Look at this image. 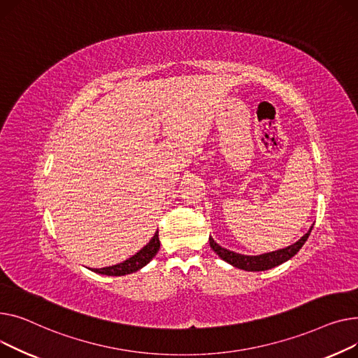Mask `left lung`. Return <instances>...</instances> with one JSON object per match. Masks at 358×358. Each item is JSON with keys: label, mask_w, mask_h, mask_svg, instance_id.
<instances>
[{"label": "left lung", "mask_w": 358, "mask_h": 358, "mask_svg": "<svg viewBox=\"0 0 358 358\" xmlns=\"http://www.w3.org/2000/svg\"><path fill=\"white\" fill-rule=\"evenodd\" d=\"M312 227H310L308 233L301 240H298L295 244H292V245L285 247V248H280V250H276V251H271V253L260 255V256H245V255L234 253V251H229V250L221 247L217 241H214L213 237H209V245H211V248L224 262L229 263L231 266L238 267L241 270H247V271H263V270H268V268L276 267V266L287 262L289 259L295 256L298 251L302 248L305 241L308 240L310 231H312Z\"/></svg>", "instance_id": "obj_1"}]
</instances>
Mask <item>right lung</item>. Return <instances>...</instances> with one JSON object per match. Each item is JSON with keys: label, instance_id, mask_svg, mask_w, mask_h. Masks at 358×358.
<instances>
[{"label": "right lung", "instance_id": "1", "mask_svg": "<svg viewBox=\"0 0 358 358\" xmlns=\"http://www.w3.org/2000/svg\"><path fill=\"white\" fill-rule=\"evenodd\" d=\"M160 248V241H159V231H156L153 238L147 243L138 253H136L133 257L129 260H125L122 263H118L115 266L110 267H103V268H94L95 273H99V275H107V276H124V275H130V273H134L144 267L147 263H149L156 255Z\"/></svg>", "mask_w": 358, "mask_h": 358}]
</instances>
